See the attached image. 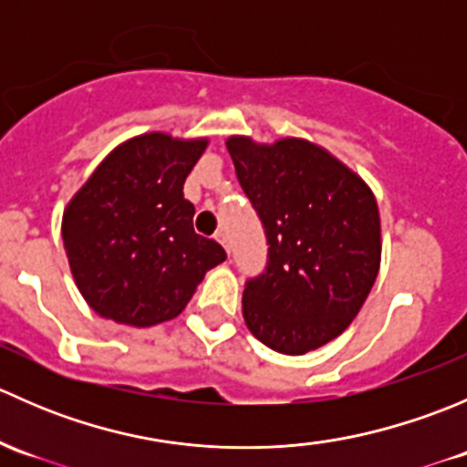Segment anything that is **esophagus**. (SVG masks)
Segmentation results:
<instances>
[{
  "instance_id": "34e87169",
  "label": "esophagus",
  "mask_w": 467,
  "mask_h": 467,
  "mask_svg": "<svg viewBox=\"0 0 467 467\" xmlns=\"http://www.w3.org/2000/svg\"><path fill=\"white\" fill-rule=\"evenodd\" d=\"M214 239L221 244V246L225 248V251L230 253V244H228V234H225V230H219V233L214 234Z\"/></svg>"
}]
</instances>
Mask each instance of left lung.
<instances>
[{"label":"left lung","mask_w":467,"mask_h":467,"mask_svg":"<svg viewBox=\"0 0 467 467\" xmlns=\"http://www.w3.org/2000/svg\"><path fill=\"white\" fill-rule=\"evenodd\" d=\"M237 181L266 234V266L244 285V321L282 355L337 338L359 314L379 271L373 192L321 146L230 138Z\"/></svg>","instance_id":"left-lung-1"}]
</instances>
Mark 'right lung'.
Instances as JSON below:
<instances>
[{"label": "right lung", "instance_id": "1", "mask_svg": "<svg viewBox=\"0 0 467 467\" xmlns=\"http://www.w3.org/2000/svg\"><path fill=\"white\" fill-rule=\"evenodd\" d=\"M207 140L149 133L117 146L63 216V244L78 291L103 318L149 327L185 309L225 251L194 233L182 185Z\"/></svg>", "mask_w": 467, "mask_h": 467}]
</instances>
